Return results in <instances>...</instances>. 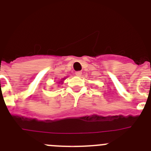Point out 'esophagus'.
<instances>
[{"mask_svg": "<svg viewBox=\"0 0 151 151\" xmlns=\"http://www.w3.org/2000/svg\"><path fill=\"white\" fill-rule=\"evenodd\" d=\"M75 74L77 76H78V77H80V76H81V74H82V72H81V71H77V72L75 73Z\"/></svg>", "mask_w": 151, "mask_h": 151, "instance_id": "esophagus-1", "label": "esophagus"}]
</instances>
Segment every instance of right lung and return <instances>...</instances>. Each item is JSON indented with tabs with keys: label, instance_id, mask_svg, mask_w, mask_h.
<instances>
[{
	"label": "right lung",
	"instance_id": "obj_1",
	"mask_svg": "<svg viewBox=\"0 0 151 151\" xmlns=\"http://www.w3.org/2000/svg\"><path fill=\"white\" fill-rule=\"evenodd\" d=\"M65 78H66V77H65V78H63V79H62V80H60V81H59L58 83H60V84H63V81H64V80H65ZM59 86H60V85H59Z\"/></svg>",
	"mask_w": 151,
	"mask_h": 151
}]
</instances>
